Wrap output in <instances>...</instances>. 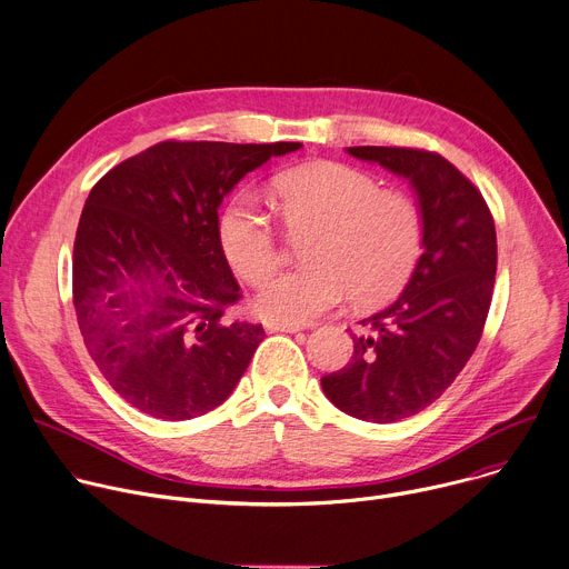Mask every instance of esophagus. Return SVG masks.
<instances>
[{
	"label": "esophagus",
	"mask_w": 569,
	"mask_h": 569,
	"mask_svg": "<svg viewBox=\"0 0 569 569\" xmlns=\"http://www.w3.org/2000/svg\"><path fill=\"white\" fill-rule=\"evenodd\" d=\"M303 327H299V325H283V322H266V331H270V333H277V331H283V333H297V331H301Z\"/></svg>",
	"instance_id": "obj_1"
}]
</instances>
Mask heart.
Returning <instances> with one entry per match:
<instances>
[{
  "label": "heart",
  "mask_w": 569,
  "mask_h": 569,
  "mask_svg": "<svg viewBox=\"0 0 569 569\" xmlns=\"http://www.w3.org/2000/svg\"><path fill=\"white\" fill-rule=\"evenodd\" d=\"M286 227L313 231L303 244L308 266L268 279L256 295L266 320L308 325L349 295L360 306L395 297L416 270L425 220L416 199L381 190L379 181L340 163H313L274 179ZM220 242L231 268L261 283L279 263L272 218L251 194H236L220 218Z\"/></svg>",
  "instance_id": "1"
}]
</instances>
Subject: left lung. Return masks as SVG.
<instances>
[{
  "mask_svg": "<svg viewBox=\"0 0 569 569\" xmlns=\"http://www.w3.org/2000/svg\"><path fill=\"white\" fill-rule=\"evenodd\" d=\"M403 177L425 220L422 256L401 295L360 320L349 363L322 377L347 416L388 425L433 403L475 353L492 299L497 233L481 192L447 159L408 147H347Z\"/></svg>",
  "mask_w": 569,
  "mask_h": 569,
  "instance_id": "8db88e82",
  "label": "left lung"
}]
</instances>
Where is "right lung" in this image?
I'll return each instance as SVG.
<instances>
[{"label":"right lung","mask_w":569,"mask_h":569,"mask_svg":"<svg viewBox=\"0 0 569 569\" xmlns=\"http://www.w3.org/2000/svg\"><path fill=\"white\" fill-rule=\"evenodd\" d=\"M301 142H159L90 190L74 240L83 342L113 390L151 418L218 408L266 338L224 313L240 288L220 242L222 199Z\"/></svg>","instance_id":"1"}]
</instances>
